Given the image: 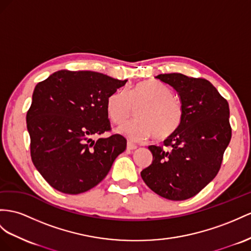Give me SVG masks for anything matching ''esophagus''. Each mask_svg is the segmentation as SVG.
<instances>
[{"instance_id":"34e87169","label":"esophagus","mask_w":251,"mask_h":251,"mask_svg":"<svg viewBox=\"0 0 251 251\" xmlns=\"http://www.w3.org/2000/svg\"><path fill=\"white\" fill-rule=\"evenodd\" d=\"M137 147H138V146H137L136 144H134V143H132L131 141H128V142H127V149H128V150H131V151H132V150H136Z\"/></svg>"}]
</instances>
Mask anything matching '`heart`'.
<instances>
[{
	"label": "heart",
	"instance_id": "heart-1",
	"mask_svg": "<svg viewBox=\"0 0 251 251\" xmlns=\"http://www.w3.org/2000/svg\"><path fill=\"white\" fill-rule=\"evenodd\" d=\"M137 119L120 128L134 141H143L153 134L162 141L173 136L183 120L182 102L161 82L143 80L132 88L118 90L107 100L108 117L114 124H123L137 106Z\"/></svg>",
	"mask_w": 251,
	"mask_h": 251
}]
</instances>
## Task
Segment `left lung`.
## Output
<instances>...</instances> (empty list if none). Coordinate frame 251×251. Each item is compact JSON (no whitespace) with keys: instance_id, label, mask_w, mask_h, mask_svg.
I'll return each mask as SVG.
<instances>
[{"instance_id":"1","label":"left lung","mask_w":251,"mask_h":251,"mask_svg":"<svg viewBox=\"0 0 251 251\" xmlns=\"http://www.w3.org/2000/svg\"><path fill=\"white\" fill-rule=\"evenodd\" d=\"M156 78L178 92L183 120L164 146H149L152 162L141 172L151 191L170 201H184L198 194L221 169L231 140L229 105L204 78L180 73Z\"/></svg>"}]
</instances>
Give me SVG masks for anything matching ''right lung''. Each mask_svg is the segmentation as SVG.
<instances>
[{
  "label": "right lung",
  "instance_id": "right-lung-1",
  "mask_svg": "<svg viewBox=\"0 0 251 251\" xmlns=\"http://www.w3.org/2000/svg\"><path fill=\"white\" fill-rule=\"evenodd\" d=\"M127 80L93 71H57L37 83L26 114L31 161L47 182L66 194L98 185L126 150L111 131L107 100Z\"/></svg>",
  "mask_w": 251,
  "mask_h": 251
}]
</instances>
